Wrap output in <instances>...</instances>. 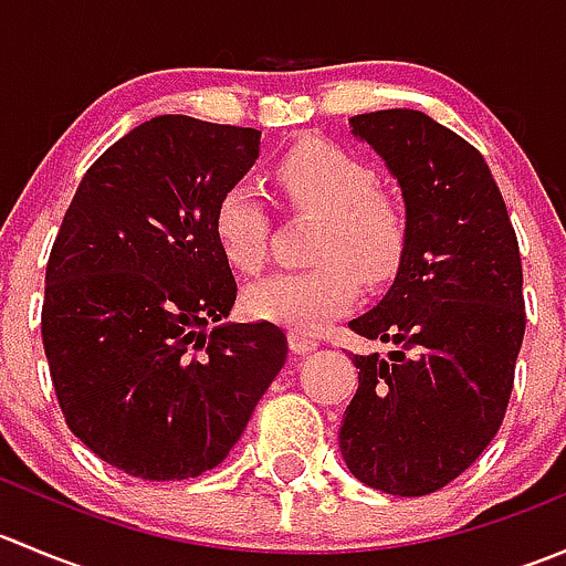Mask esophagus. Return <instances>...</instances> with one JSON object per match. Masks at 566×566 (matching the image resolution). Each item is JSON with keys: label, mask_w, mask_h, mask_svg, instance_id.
Wrapping results in <instances>:
<instances>
[{"label": "esophagus", "mask_w": 566, "mask_h": 566, "mask_svg": "<svg viewBox=\"0 0 566 566\" xmlns=\"http://www.w3.org/2000/svg\"><path fill=\"white\" fill-rule=\"evenodd\" d=\"M287 342H290V350H293V353H312L319 345L315 336H312V334H298V331H290Z\"/></svg>", "instance_id": "34e87169"}]
</instances>
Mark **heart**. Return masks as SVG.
<instances>
[{"label":"heart","instance_id":"b5f03b06","mask_svg":"<svg viewBox=\"0 0 566 566\" xmlns=\"http://www.w3.org/2000/svg\"><path fill=\"white\" fill-rule=\"evenodd\" d=\"M284 205L319 216L312 235L310 271L273 273L247 293L254 319L312 334L345 315L358 282L378 287L402 268L410 241L405 205L375 188L378 177L364 158L328 139H304L273 164ZM213 238L232 268L256 273L265 265L271 216L249 182H235L213 208Z\"/></svg>","mask_w":566,"mask_h":566}]
</instances>
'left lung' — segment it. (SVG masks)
I'll use <instances>...</instances> for the list:
<instances>
[{
	"label": "left lung",
	"mask_w": 566,
	"mask_h": 566,
	"mask_svg": "<svg viewBox=\"0 0 566 566\" xmlns=\"http://www.w3.org/2000/svg\"><path fill=\"white\" fill-rule=\"evenodd\" d=\"M397 177L410 241L391 290L350 331L389 342L353 356L358 391L339 430L356 479L391 495L447 488L506 416L526 334L515 227L482 153L424 112L350 119Z\"/></svg>",
	"instance_id": "1"
}]
</instances>
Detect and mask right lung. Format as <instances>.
Masks as SVG:
<instances>
[{"mask_svg": "<svg viewBox=\"0 0 566 566\" xmlns=\"http://www.w3.org/2000/svg\"><path fill=\"white\" fill-rule=\"evenodd\" d=\"M260 130L164 114L87 169L45 265L40 315L73 436L150 482L219 465L287 361L273 323H224L238 284L213 208Z\"/></svg>", "mask_w": 566, "mask_h": 566, "instance_id": "obj_1", "label": "right lung"}]
</instances>
